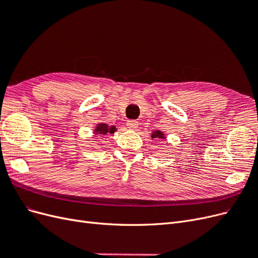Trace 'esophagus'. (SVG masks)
Segmentation results:
<instances>
[{"instance_id": "obj_1", "label": "esophagus", "mask_w": 258, "mask_h": 258, "mask_svg": "<svg viewBox=\"0 0 258 258\" xmlns=\"http://www.w3.org/2000/svg\"><path fill=\"white\" fill-rule=\"evenodd\" d=\"M126 126H127L130 130H136V129L138 128V126H139V123H138V121H136V120H128L127 123H126Z\"/></svg>"}]
</instances>
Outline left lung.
Listing matches in <instances>:
<instances>
[{"label":"left lung","mask_w":258,"mask_h":258,"mask_svg":"<svg viewBox=\"0 0 258 258\" xmlns=\"http://www.w3.org/2000/svg\"><path fill=\"white\" fill-rule=\"evenodd\" d=\"M151 137H152V139H158V140H167V137H166V135L163 134V132H162V131H160V130H154V131H152Z\"/></svg>","instance_id":"obj_1"}]
</instances>
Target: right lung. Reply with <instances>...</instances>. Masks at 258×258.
<instances>
[{
  "label": "right lung",
  "mask_w": 258,
  "mask_h": 258,
  "mask_svg": "<svg viewBox=\"0 0 258 258\" xmlns=\"http://www.w3.org/2000/svg\"><path fill=\"white\" fill-rule=\"evenodd\" d=\"M117 131L116 126H110L106 122L100 121L96 124L95 129H93V135L95 136H108L114 135V132Z\"/></svg>",
  "instance_id": "right-lung-1"
}]
</instances>
